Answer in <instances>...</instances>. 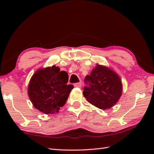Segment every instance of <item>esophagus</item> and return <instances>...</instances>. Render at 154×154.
<instances>
[{
  "instance_id": "34e87169",
  "label": "esophagus",
  "mask_w": 154,
  "mask_h": 154,
  "mask_svg": "<svg viewBox=\"0 0 154 154\" xmlns=\"http://www.w3.org/2000/svg\"><path fill=\"white\" fill-rule=\"evenodd\" d=\"M74 86L75 87H81V83H74Z\"/></svg>"
}]
</instances>
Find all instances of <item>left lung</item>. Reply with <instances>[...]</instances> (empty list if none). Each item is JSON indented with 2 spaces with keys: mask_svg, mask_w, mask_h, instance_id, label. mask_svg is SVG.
<instances>
[{
  "mask_svg": "<svg viewBox=\"0 0 154 154\" xmlns=\"http://www.w3.org/2000/svg\"><path fill=\"white\" fill-rule=\"evenodd\" d=\"M87 86L83 95L88 102L100 109L106 110L115 104L122 92V81L110 68L97 64L90 75L85 78Z\"/></svg>",
  "mask_w": 154,
  "mask_h": 154,
  "instance_id": "left-lung-1",
  "label": "left lung"
}]
</instances>
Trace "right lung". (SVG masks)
Instances as JSON below:
<instances>
[{
	"label": "right lung",
	"mask_w": 154,
	"mask_h": 154,
	"mask_svg": "<svg viewBox=\"0 0 154 154\" xmlns=\"http://www.w3.org/2000/svg\"><path fill=\"white\" fill-rule=\"evenodd\" d=\"M66 71L58 67L40 69L32 77L28 88V96L34 106L46 114L59 112L66 103L73 85H67Z\"/></svg>",
	"instance_id": "obj_1"
}]
</instances>
